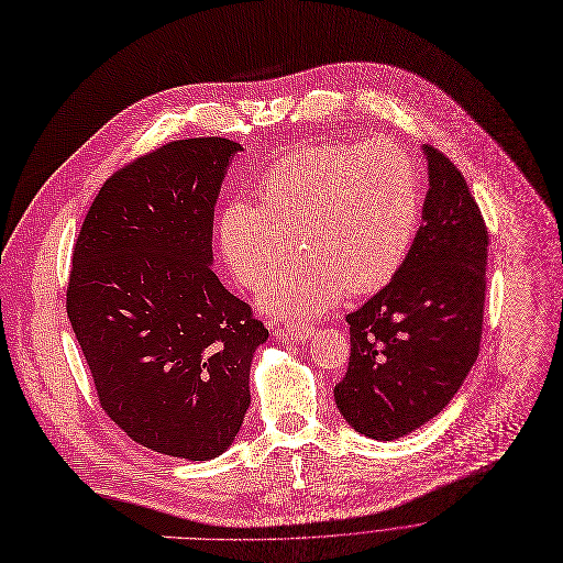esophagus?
<instances>
[{"instance_id":"34e87169","label":"esophagus","mask_w":563,"mask_h":563,"mask_svg":"<svg viewBox=\"0 0 563 563\" xmlns=\"http://www.w3.org/2000/svg\"><path fill=\"white\" fill-rule=\"evenodd\" d=\"M312 328H296V325H287V328H278L276 330V339L278 341H291V343H302L312 336Z\"/></svg>"}]
</instances>
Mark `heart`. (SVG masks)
Instances as JSON below:
<instances>
[{
	"label": "heart",
	"instance_id": "obj_1",
	"mask_svg": "<svg viewBox=\"0 0 563 563\" xmlns=\"http://www.w3.org/2000/svg\"><path fill=\"white\" fill-rule=\"evenodd\" d=\"M258 207L231 201L218 218V249L246 289L265 285L292 254L303 258L261 294L283 319H310L343 298L386 287L422 222L420 173L390 139L298 150L263 173Z\"/></svg>",
	"mask_w": 563,
	"mask_h": 563
}]
</instances>
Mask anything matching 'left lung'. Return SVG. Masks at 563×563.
Here are the masks:
<instances>
[{"mask_svg":"<svg viewBox=\"0 0 563 563\" xmlns=\"http://www.w3.org/2000/svg\"><path fill=\"white\" fill-rule=\"evenodd\" d=\"M429 192L397 276L350 325V362L334 386L345 422L395 440L433 420L470 375L483 336L489 233L460 170L422 145Z\"/></svg>","mask_w":563,"mask_h":563,"instance_id":"8db88e82","label":"left lung"}]
</instances>
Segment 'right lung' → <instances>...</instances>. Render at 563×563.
I'll use <instances>...</instances> for the list:
<instances>
[{
    "instance_id": "right-lung-1",
    "label": "right lung",
    "mask_w": 563,
    "mask_h": 563,
    "mask_svg": "<svg viewBox=\"0 0 563 563\" xmlns=\"http://www.w3.org/2000/svg\"><path fill=\"white\" fill-rule=\"evenodd\" d=\"M242 145L170 141L117 170L85 216L67 314L103 411L139 444L211 460L238 435L269 330L213 274V213Z\"/></svg>"
}]
</instances>
